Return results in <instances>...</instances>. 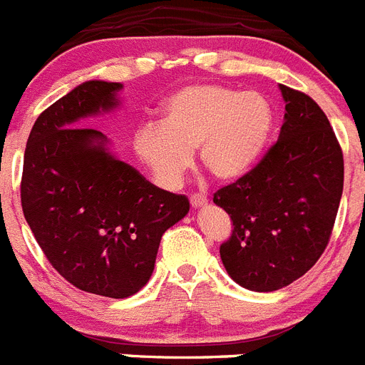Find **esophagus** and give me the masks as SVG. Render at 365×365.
Instances as JSON below:
<instances>
[{
  "instance_id": "obj_1",
  "label": "esophagus",
  "mask_w": 365,
  "mask_h": 365,
  "mask_svg": "<svg viewBox=\"0 0 365 365\" xmlns=\"http://www.w3.org/2000/svg\"><path fill=\"white\" fill-rule=\"evenodd\" d=\"M190 203H192V207L194 208H201V207H207L208 199L205 197V195L194 194V195H190Z\"/></svg>"
}]
</instances>
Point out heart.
<instances>
[{"mask_svg":"<svg viewBox=\"0 0 365 365\" xmlns=\"http://www.w3.org/2000/svg\"><path fill=\"white\" fill-rule=\"evenodd\" d=\"M266 96L223 85H190L164 105L162 121L142 123L133 145L162 188L175 190L197 149L201 166L220 180L245 175L260 160L273 130Z\"/></svg>","mask_w":365,"mask_h":365,"instance_id":"heart-1","label":"heart"}]
</instances>
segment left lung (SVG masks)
<instances>
[{"label":"left lung","mask_w":365,"mask_h":365,"mask_svg":"<svg viewBox=\"0 0 365 365\" xmlns=\"http://www.w3.org/2000/svg\"><path fill=\"white\" fill-rule=\"evenodd\" d=\"M279 90L286 112L277 144L247 175L214 194L235 225L220 247L221 262L251 292L284 288L317 262L344 192V155L325 112L307 93Z\"/></svg>","instance_id":"obj_1"}]
</instances>
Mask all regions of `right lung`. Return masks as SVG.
Returning a JSON list of instances; mask_svg holds the SVG:
<instances>
[{
	"label": "right lung",
	"instance_id": "add662e5",
	"mask_svg": "<svg viewBox=\"0 0 365 365\" xmlns=\"http://www.w3.org/2000/svg\"><path fill=\"white\" fill-rule=\"evenodd\" d=\"M121 83L85 81L34 121L21 175V208L40 249L68 282L125 299L148 284L162 235L190 201L120 160L101 130L79 127L121 105Z\"/></svg>",
	"mask_w": 365,
	"mask_h": 365
}]
</instances>
